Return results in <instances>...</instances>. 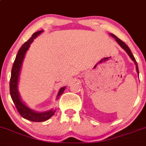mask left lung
<instances>
[{
    "label": "left lung",
    "instance_id": "8db88e82",
    "mask_svg": "<svg viewBox=\"0 0 146 146\" xmlns=\"http://www.w3.org/2000/svg\"><path fill=\"white\" fill-rule=\"evenodd\" d=\"M110 35H111V36H112V37L115 38V40H116V41H117V42L118 43L119 45H120V46L121 47V48H122L123 49H124V50H126V53H127V54H128V55L129 56V57L131 58V60L134 61V64H135V65H136V70H137V72L138 75H139V69H138L137 63L136 59H135V58L134 57V56H133L132 53H131V50H130V49H129V47H128V45H126V43L123 42L122 40H120V39H119V38H117V36H115V35H114L113 34H110Z\"/></svg>",
    "mask_w": 146,
    "mask_h": 146
}]
</instances>
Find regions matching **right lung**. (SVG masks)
<instances>
[{
    "label": "right lung",
    "instance_id": "right-lung-1",
    "mask_svg": "<svg viewBox=\"0 0 146 146\" xmlns=\"http://www.w3.org/2000/svg\"><path fill=\"white\" fill-rule=\"evenodd\" d=\"M42 31H43L42 30V31H36L35 34H33L31 37L28 41H26V42L24 43L23 45L21 46L20 50H18V53H17V56H16L13 66H12L11 78H10L9 82L10 95H11L12 101H13L14 104H15V106L17 108V110L23 118L31 120V121H33V122H42V121H45V120H48L50 117H52L54 115L56 111V110H50L49 111H43V112H38V111H35V110H32L31 109L28 107L23 102L21 98H20L18 90H17L19 75H20V69H21V66H22L23 61L24 57H25V54H26L28 49L29 48L31 43ZM65 88L66 87H63L59 90L56 98H58V97H59L62 94Z\"/></svg>",
    "mask_w": 146,
    "mask_h": 146
}]
</instances>
